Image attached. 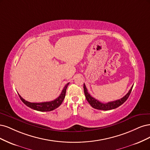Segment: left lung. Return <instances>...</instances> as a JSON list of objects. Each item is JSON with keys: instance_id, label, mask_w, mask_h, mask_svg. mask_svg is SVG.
Instances as JSON below:
<instances>
[{"instance_id": "1", "label": "left lung", "mask_w": 150, "mask_h": 150, "mask_svg": "<svg viewBox=\"0 0 150 150\" xmlns=\"http://www.w3.org/2000/svg\"><path fill=\"white\" fill-rule=\"evenodd\" d=\"M133 86V85L132 86V88H130L127 94L125 96H124L123 98L113 101H110V102L106 103H101L98 100H96L95 98L92 97V96H91L90 95V93L88 92L87 89H86L85 84H83V90H84V93H85V98L86 100L88 101V102L93 108L97 110H110L117 108V107H120V105H122L124 102L126 101V100L129 97L130 93L132 92Z\"/></svg>"}]
</instances>
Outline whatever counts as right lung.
Instances as JSON below:
<instances>
[{
	"instance_id": "right-lung-1",
	"label": "right lung",
	"mask_w": 150,
	"mask_h": 150,
	"mask_svg": "<svg viewBox=\"0 0 150 150\" xmlns=\"http://www.w3.org/2000/svg\"><path fill=\"white\" fill-rule=\"evenodd\" d=\"M69 85V83H68L65 86L64 88L62 90V93L59 97L54 100L51 101H47V102L31 103V102H29V101H27L24 100L23 98H22V96L19 94H18V96L19 97H20L21 100L22 101V102L29 108L37 111H40V112H50V111L56 109L62 104L63 101H64L65 98V94H66V90Z\"/></svg>"
}]
</instances>
